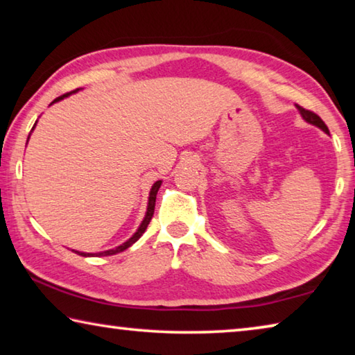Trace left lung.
I'll use <instances>...</instances> for the list:
<instances>
[{"label": "left lung", "instance_id": "1", "mask_svg": "<svg viewBox=\"0 0 355 355\" xmlns=\"http://www.w3.org/2000/svg\"><path fill=\"white\" fill-rule=\"evenodd\" d=\"M296 107H297V111H299V114H300V117H302V119L305 120V122L310 123V125H315V127H318L320 130H322L324 133L329 135V128L326 127V123L322 122L320 116H316V114L311 112V111L304 110V107L299 106V105H296Z\"/></svg>", "mask_w": 355, "mask_h": 355}]
</instances>
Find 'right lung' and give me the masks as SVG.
<instances>
[{
	"mask_svg": "<svg viewBox=\"0 0 355 355\" xmlns=\"http://www.w3.org/2000/svg\"><path fill=\"white\" fill-rule=\"evenodd\" d=\"M78 91H80V89H76V91H73V92L64 94V95H61V97H58L55 101H51L50 105L56 103V101H61V100H64L65 97H69V95H71V94H76ZM35 123H37V122H35ZM35 123H34L33 130L35 128ZM33 130H31V133H33ZM31 133H29V136H31ZM29 136H28V141H29ZM26 144H28V142H26ZM161 183H163V182H161V180H158V182H155V183H153L152 189H150L146 216H144V219H142V222H141V225L137 227V230L135 232V235H133V236L128 238L127 241L122 243L120 245H117V248H114V249H107V250H103V252H97V254H91V252H80V250H73L75 254L81 255V257H107V255H116V254H119V252H123L125 249H128L130 245H133V244L137 241V239H139V238L142 236V233L147 230V225L150 224V220H152V218H153V213H155V202H156V194H158V189H159Z\"/></svg>",
	"mask_w": 355,
	"mask_h": 355,
	"instance_id": "add662e5",
	"label": "right lung"
}]
</instances>
